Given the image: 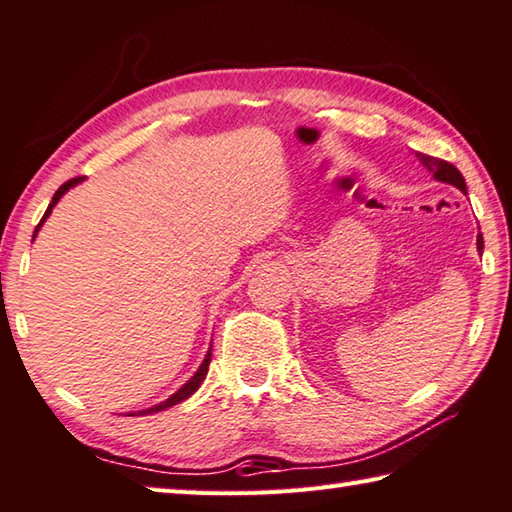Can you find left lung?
<instances>
[{"mask_svg":"<svg viewBox=\"0 0 512 512\" xmlns=\"http://www.w3.org/2000/svg\"><path fill=\"white\" fill-rule=\"evenodd\" d=\"M415 155H418V160L433 173V178L440 180V183L454 185V187L461 189V192H465L463 173L458 171L452 162H445V160L433 158V155H424V153H415ZM476 248L483 250V235L476 237Z\"/></svg>","mask_w":512,"mask_h":512,"instance_id":"left-lung-1","label":"left lung"}]
</instances>
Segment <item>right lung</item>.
Instances as JSON below:
<instances>
[{
    "instance_id": "obj_1",
    "label": "right lung",
    "mask_w": 512,
    "mask_h": 512,
    "mask_svg": "<svg viewBox=\"0 0 512 512\" xmlns=\"http://www.w3.org/2000/svg\"><path fill=\"white\" fill-rule=\"evenodd\" d=\"M81 183V178H72V180H67L65 185H60L58 187V192L54 194V198H51V203H49V207H47V212H45V216H42V221L38 223V228H36V235H38V230H40V225L45 223V219L47 216L51 214V210H54V205L60 201V198H63V194L67 192L69 187H74V185H79ZM33 235V237H36ZM210 361H212V350L205 354V359H203V363H201V368L196 370V375L187 381V384L180 388V391H176L173 393L169 400H164V402H160V404H155V406H151V409H144V411H140L137 415H149V413H158V411H164V409H169V406H176V404H180L183 400H187L189 395H194L196 391H198V386H201V381L205 379V375H207V370H210ZM128 415H135V413H128Z\"/></svg>"
}]
</instances>
